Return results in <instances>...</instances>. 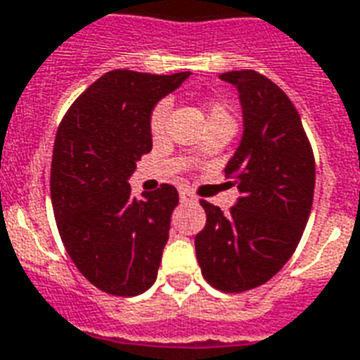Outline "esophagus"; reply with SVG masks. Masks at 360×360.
Masks as SVG:
<instances>
[{"instance_id":"34e87169","label":"esophagus","mask_w":360,"mask_h":360,"mask_svg":"<svg viewBox=\"0 0 360 360\" xmlns=\"http://www.w3.org/2000/svg\"><path fill=\"white\" fill-rule=\"evenodd\" d=\"M180 201H184V202L195 201V195H193V193L188 190H180Z\"/></svg>"}]
</instances>
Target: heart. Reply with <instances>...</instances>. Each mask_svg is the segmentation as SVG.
<instances>
[{
	"mask_svg": "<svg viewBox=\"0 0 360 360\" xmlns=\"http://www.w3.org/2000/svg\"><path fill=\"white\" fill-rule=\"evenodd\" d=\"M170 112V104L167 100H161L158 102L153 110L150 113V119H148V127H150V134L153 139H159L165 131V125H167V117H169ZM207 117L209 121H221V119H229V121H233L231 119V113L229 110L221 102H212L207 108Z\"/></svg>",
	"mask_w": 360,
	"mask_h": 360,
	"instance_id": "b5f03b06",
	"label": "heart"
}]
</instances>
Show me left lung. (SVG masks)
Segmentation results:
<instances>
[{
	"instance_id": "1",
	"label": "left lung",
	"mask_w": 360,
	"mask_h": 360,
	"mask_svg": "<svg viewBox=\"0 0 360 360\" xmlns=\"http://www.w3.org/2000/svg\"><path fill=\"white\" fill-rule=\"evenodd\" d=\"M220 79L239 91L241 144L226 165L241 197L228 214L201 201L205 229L195 235L202 277L221 292L264 285L285 266L309 220L315 158L290 98L254 70L226 72Z\"/></svg>"
}]
</instances>
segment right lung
Returning <instances> with one entry per match:
<instances>
[{
	"label": "right lung",
	"mask_w": 360,
	"mask_h": 360,
	"mask_svg": "<svg viewBox=\"0 0 360 360\" xmlns=\"http://www.w3.org/2000/svg\"><path fill=\"white\" fill-rule=\"evenodd\" d=\"M188 75L108 72L70 106L56 131V228L81 275L112 296H139L158 279L178 191L163 184L136 199L129 178L151 151V110Z\"/></svg>",
	"instance_id": "1"
}]
</instances>
